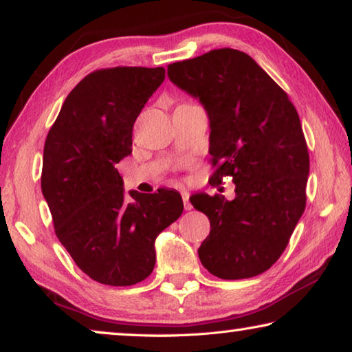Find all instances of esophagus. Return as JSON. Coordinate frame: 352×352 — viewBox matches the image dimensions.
I'll return each instance as SVG.
<instances>
[{"mask_svg": "<svg viewBox=\"0 0 352 352\" xmlns=\"http://www.w3.org/2000/svg\"><path fill=\"white\" fill-rule=\"evenodd\" d=\"M182 198H183V204H184V209L186 210H190L192 209V206H190V203H189V192L188 190H182Z\"/></svg>", "mask_w": 352, "mask_h": 352, "instance_id": "34e87169", "label": "esophagus"}]
</instances>
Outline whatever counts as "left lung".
Masks as SVG:
<instances>
[{
    "instance_id": "left-lung-1",
    "label": "left lung",
    "mask_w": 352,
    "mask_h": 352,
    "mask_svg": "<svg viewBox=\"0 0 352 352\" xmlns=\"http://www.w3.org/2000/svg\"><path fill=\"white\" fill-rule=\"evenodd\" d=\"M169 80L209 115V154L219 186L232 177L235 198L195 194L210 232L201 265L223 280L255 277L276 263L306 208L309 154L287 94L240 50L223 47L168 66Z\"/></svg>"
}]
</instances>
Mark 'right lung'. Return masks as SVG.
Returning <instances> with one entry per match:
<instances>
[{
  "instance_id": "obj_1",
  "label": "right lung",
  "mask_w": 352,
  "mask_h": 352,
  "mask_svg": "<svg viewBox=\"0 0 352 352\" xmlns=\"http://www.w3.org/2000/svg\"><path fill=\"white\" fill-rule=\"evenodd\" d=\"M163 80V67L94 70L67 95L44 143L41 190L55 234L98 283L149 277L157 235L183 212L177 190L124 197L115 168L132 152L133 123Z\"/></svg>"
}]
</instances>
